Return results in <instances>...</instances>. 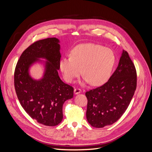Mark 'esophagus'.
<instances>
[{
    "label": "esophagus",
    "instance_id": "esophagus-1",
    "mask_svg": "<svg viewBox=\"0 0 152 152\" xmlns=\"http://www.w3.org/2000/svg\"><path fill=\"white\" fill-rule=\"evenodd\" d=\"M81 93V89H79V88H75L74 89V93L75 94H79Z\"/></svg>",
    "mask_w": 152,
    "mask_h": 152
}]
</instances>
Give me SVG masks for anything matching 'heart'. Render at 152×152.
Here are the masks:
<instances>
[{
	"label": "heart",
	"mask_w": 152,
	"mask_h": 152,
	"mask_svg": "<svg viewBox=\"0 0 152 152\" xmlns=\"http://www.w3.org/2000/svg\"><path fill=\"white\" fill-rule=\"evenodd\" d=\"M115 63L113 50L94 44L78 45L72 51V56L63 58L60 70L65 79L72 83L82 73L84 82L94 86L104 84L111 75Z\"/></svg>",
	"instance_id": "b5f03b06"
}]
</instances>
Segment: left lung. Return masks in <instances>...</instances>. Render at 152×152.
Listing matches in <instances>:
<instances>
[{"instance_id":"left-lung-1","label":"left lung","mask_w":152,"mask_h":152,"mask_svg":"<svg viewBox=\"0 0 152 152\" xmlns=\"http://www.w3.org/2000/svg\"><path fill=\"white\" fill-rule=\"evenodd\" d=\"M137 86L136 68L123 50L118 65L108 82L86 93V118L94 127L112 125L126 112Z\"/></svg>"}]
</instances>
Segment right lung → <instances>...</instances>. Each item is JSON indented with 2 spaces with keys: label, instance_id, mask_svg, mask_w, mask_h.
I'll list each match as a JSON object with an SVG mask.
<instances>
[{
  "label": "right lung",
  "instance_id": "1",
  "mask_svg": "<svg viewBox=\"0 0 152 152\" xmlns=\"http://www.w3.org/2000/svg\"><path fill=\"white\" fill-rule=\"evenodd\" d=\"M58 39L48 38L31 44L21 54L15 70L14 83L21 107L30 117L48 126H56L62 121L63 105L73 96V87L60 79V45ZM39 58H45L46 71L39 81L29 76L28 70Z\"/></svg>",
  "mask_w": 152,
  "mask_h": 152
}]
</instances>
